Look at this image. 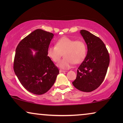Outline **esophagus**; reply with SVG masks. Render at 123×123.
Wrapping results in <instances>:
<instances>
[{
  "mask_svg": "<svg viewBox=\"0 0 123 123\" xmlns=\"http://www.w3.org/2000/svg\"><path fill=\"white\" fill-rule=\"evenodd\" d=\"M59 72L60 73H65V72H67V71H65V70H60Z\"/></svg>",
  "mask_w": 123,
  "mask_h": 123,
  "instance_id": "1",
  "label": "esophagus"
}]
</instances>
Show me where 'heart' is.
<instances>
[{"label": "heart", "mask_w": 123, "mask_h": 123, "mask_svg": "<svg viewBox=\"0 0 123 123\" xmlns=\"http://www.w3.org/2000/svg\"><path fill=\"white\" fill-rule=\"evenodd\" d=\"M87 47L82 40H74L68 37H63L56 42L55 46H50L47 50L48 56L52 61L58 63L62 55L64 59L58 65L62 69L71 68L73 64H80L85 58Z\"/></svg>", "instance_id": "1"}]
</instances>
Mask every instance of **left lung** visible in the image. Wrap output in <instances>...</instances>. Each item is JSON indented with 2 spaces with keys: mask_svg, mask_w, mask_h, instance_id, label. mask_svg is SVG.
<instances>
[{
  "mask_svg": "<svg viewBox=\"0 0 123 123\" xmlns=\"http://www.w3.org/2000/svg\"><path fill=\"white\" fill-rule=\"evenodd\" d=\"M80 33L87 46V54L77 69L74 86L83 92L93 91L101 85L106 74L110 56L103 41L85 30Z\"/></svg>",
  "mask_w": 123,
  "mask_h": 123,
  "instance_id": "8db88e82",
  "label": "left lung"
}]
</instances>
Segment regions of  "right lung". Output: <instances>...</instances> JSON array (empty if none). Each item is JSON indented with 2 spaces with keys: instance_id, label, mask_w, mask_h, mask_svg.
I'll return each instance as SVG.
<instances>
[{
  "instance_id": "add662e5",
  "label": "right lung",
  "mask_w": 123,
  "mask_h": 123,
  "mask_svg": "<svg viewBox=\"0 0 123 123\" xmlns=\"http://www.w3.org/2000/svg\"><path fill=\"white\" fill-rule=\"evenodd\" d=\"M53 36V33L37 29L22 40L16 48L14 73L23 87L35 95L48 92L59 73L47 54ZM32 49L37 51L34 55Z\"/></svg>"
}]
</instances>
